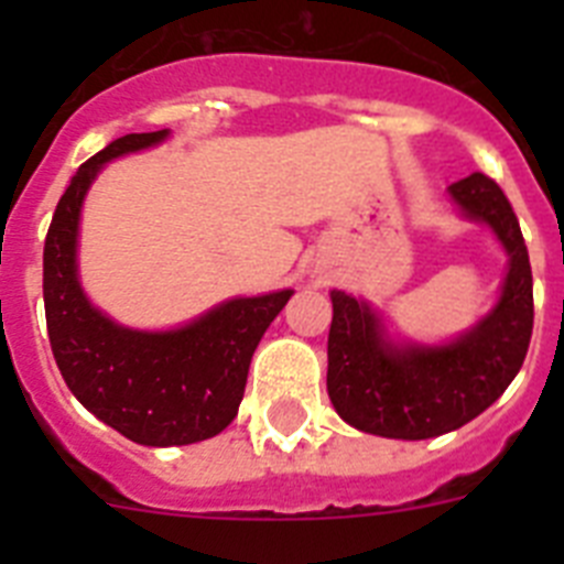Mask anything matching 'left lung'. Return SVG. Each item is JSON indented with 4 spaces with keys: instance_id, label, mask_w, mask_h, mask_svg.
I'll return each instance as SVG.
<instances>
[{
    "instance_id": "obj_1",
    "label": "left lung",
    "mask_w": 564,
    "mask_h": 564,
    "mask_svg": "<svg viewBox=\"0 0 564 564\" xmlns=\"http://www.w3.org/2000/svg\"><path fill=\"white\" fill-rule=\"evenodd\" d=\"M466 217L495 228L506 246V285L480 325L446 347H392L376 313L333 291L327 338V395L344 421L361 432L401 441L446 435L488 410L514 381L534 330V279L517 214L482 172L452 183Z\"/></svg>"
}]
</instances>
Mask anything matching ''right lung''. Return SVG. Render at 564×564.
Segmentation results:
<instances>
[{"label": "right lung", "instance_id": "right-lung-1", "mask_svg": "<svg viewBox=\"0 0 564 564\" xmlns=\"http://www.w3.org/2000/svg\"><path fill=\"white\" fill-rule=\"evenodd\" d=\"M163 138L123 134L78 166L44 239V316L62 378L93 415L143 446H186L237 417L253 350L293 291L231 299L172 333L127 330L89 305L76 276L84 194L104 163Z\"/></svg>", "mask_w": 564, "mask_h": 564}]
</instances>
